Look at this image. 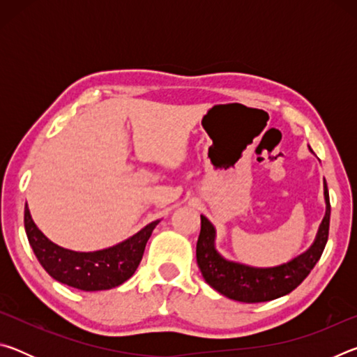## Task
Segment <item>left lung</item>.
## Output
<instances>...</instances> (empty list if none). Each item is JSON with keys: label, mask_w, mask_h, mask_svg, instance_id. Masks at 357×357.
Instances as JSON below:
<instances>
[{"label": "left lung", "mask_w": 357, "mask_h": 357, "mask_svg": "<svg viewBox=\"0 0 357 357\" xmlns=\"http://www.w3.org/2000/svg\"><path fill=\"white\" fill-rule=\"evenodd\" d=\"M326 214L319 223L317 238L304 253L291 261L274 268H253V266L229 261L215 250V228L206 217L202 215V229L197 241V263L203 279L215 291L228 299L255 304L282 298L299 287L302 280L315 268L328 243L331 203L324 181Z\"/></svg>", "instance_id": "1"}]
</instances>
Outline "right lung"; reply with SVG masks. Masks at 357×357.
Listing matches in <instances>:
<instances>
[{
	"mask_svg": "<svg viewBox=\"0 0 357 357\" xmlns=\"http://www.w3.org/2000/svg\"><path fill=\"white\" fill-rule=\"evenodd\" d=\"M160 220H154L134 236L108 249L75 252L52 243L36 225L25 204V231L29 245L53 279L83 291H100L129 280L140 264L151 233Z\"/></svg>",
	"mask_w": 357,
	"mask_h": 357,
	"instance_id": "1",
	"label": "right lung"
}]
</instances>
